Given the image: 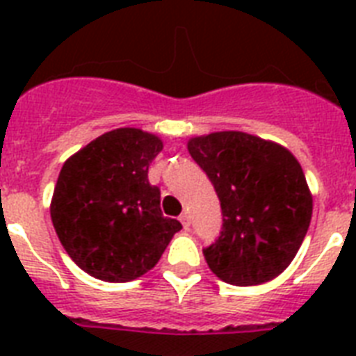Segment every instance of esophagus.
I'll list each match as a JSON object with an SVG mask.
<instances>
[{"label": "esophagus", "instance_id": "esophagus-1", "mask_svg": "<svg viewBox=\"0 0 356 356\" xmlns=\"http://www.w3.org/2000/svg\"><path fill=\"white\" fill-rule=\"evenodd\" d=\"M179 220H181V223H183L184 229L190 227V214H188V212H183V214L179 216Z\"/></svg>", "mask_w": 356, "mask_h": 356}]
</instances>
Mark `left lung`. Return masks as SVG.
<instances>
[{
  "label": "left lung",
  "mask_w": 356,
  "mask_h": 356,
  "mask_svg": "<svg viewBox=\"0 0 356 356\" xmlns=\"http://www.w3.org/2000/svg\"><path fill=\"white\" fill-rule=\"evenodd\" d=\"M186 145L222 205V234L203 249L212 273L236 286L281 275L312 218V194L298 159L281 144L242 131L194 136Z\"/></svg>",
  "instance_id": "1"
}]
</instances>
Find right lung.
Returning <instances> with one entry per match:
<instances>
[{"instance_id":"add662e5","label":"right lung","mask_w":356,"mask_h":356,"mask_svg":"<svg viewBox=\"0 0 356 356\" xmlns=\"http://www.w3.org/2000/svg\"><path fill=\"white\" fill-rule=\"evenodd\" d=\"M156 134L120 127L70 156L53 190L51 222L75 264L107 282L138 279L183 229L164 218L147 170L162 151Z\"/></svg>"}]
</instances>
